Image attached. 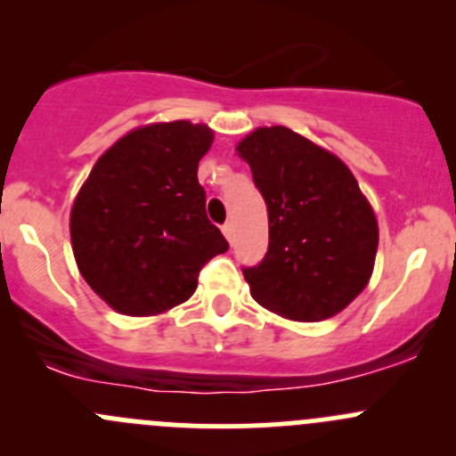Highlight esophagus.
Returning <instances> with one entry per match:
<instances>
[{
    "instance_id": "1",
    "label": "esophagus",
    "mask_w": 456,
    "mask_h": 456,
    "mask_svg": "<svg viewBox=\"0 0 456 456\" xmlns=\"http://www.w3.org/2000/svg\"><path fill=\"white\" fill-rule=\"evenodd\" d=\"M223 233H224V238H227L229 242H233V224L232 223L223 224Z\"/></svg>"
}]
</instances>
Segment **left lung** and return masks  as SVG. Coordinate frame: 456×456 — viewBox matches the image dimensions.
Masks as SVG:
<instances>
[{"label": "left lung", "instance_id": "1", "mask_svg": "<svg viewBox=\"0 0 456 456\" xmlns=\"http://www.w3.org/2000/svg\"><path fill=\"white\" fill-rule=\"evenodd\" d=\"M269 214V249L242 273L257 305L317 322L351 305L375 265L377 218L351 169L282 126L238 142Z\"/></svg>", "mask_w": 456, "mask_h": 456}]
</instances>
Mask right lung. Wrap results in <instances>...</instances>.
Returning a JSON list of instances; mask_svg holds the SVG:
<instances>
[{
    "label": "right lung",
    "instance_id": "right-lung-1",
    "mask_svg": "<svg viewBox=\"0 0 456 456\" xmlns=\"http://www.w3.org/2000/svg\"><path fill=\"white\" fill-rule=\"evenodd\" d=\"M214 141L207 126L154 123L118 139L92 167L70 214L81 275L126 315L181 305L199 273L229 242L205 211L199 160Z\"/></svg>",
    "mask_w": 456,
    "mask_h": 456
}]
</instances>
